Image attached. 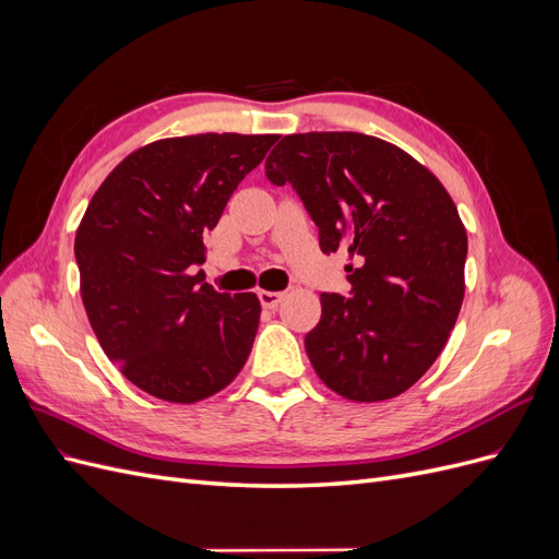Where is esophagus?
I'll return each instance as SVG.
<instances>
[{
	"mask_svg": "<svg viewBox=\"0 0 559 559\" xmlns=\"http://www.w3.org/2000/svg\"><path fill=\"white\" fill-rule=\"evenodd\" d=\"M282 298H284L282 292H259L261 306L267 308V310H275V308L280 306V302H282Z\"/></svg>",
	"mask_w": 559,
	"mask_h": 559,
	"instance_id": "esophagus-1",
	"label": "esophagus"
}]
</instances>
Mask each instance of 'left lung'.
<instances>
[{
  "label": "left lung",
  "instance_id": "left-lung-1",
  "mask_svg": "<svg viewBox=\"0 0 559 559\" xmlns=\"http://www.w3.org/2000/svg\"><path fill=\"white\" fill-rule=\"evenodd\" d=\"M265 177L292 183L324 253L349 257V296L321 294L306 352L335 394H403L443 352L464 300L466 228L445 186L403 148L361 132L286 134Z\"/></svg>",
  "mask_w": 559,
  "mask_h": 559
}]
</instances>
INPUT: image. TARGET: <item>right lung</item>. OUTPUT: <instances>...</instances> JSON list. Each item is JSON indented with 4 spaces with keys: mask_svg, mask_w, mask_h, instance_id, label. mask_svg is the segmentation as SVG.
Wrapping results in <instances>:
<instances>
[{
    "mask_svg": "<svg viewBox=\"0 0 559 559\" xmlns=\"http://www.w3.org/2000/svg\"><path fill=\"white\" fill-rule=\"evenodd\" d=\"M277 134L205 132L151 142L118 163L83 214L81 300L107 357L142 392L195 403L240 373L259 329L257 294H218L193 265L202 235Z\"/></svg>",
    "mask_w": 559,
    "mask_h": 559,
    "instance_id": "add662e5",
    "label": "right lung"
}]
</instances>
